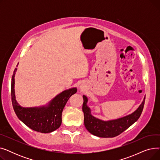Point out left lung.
<instances>
[{
  "label": "left lung",
  "instance_id": "left-lung-1",
  "mask_svg": "<svg viewBox=\"0 0 160 160\" xmlns=\"http://www.w3.org/2000/svg\"><path fill=\"white\" fill-rule=\"evenodd\" d=\"M83 102L82 111L84 115V125L91 134L100 138H114L119 136L131 125L136 122L143 110L145 97L137 110L132 113L121 118L104 121L96 118L91 113L90 108L88 106V98L83 95Z\"/></svg>",
  "mask_w": 160,
  "mask_h": 160
}]
</instances>
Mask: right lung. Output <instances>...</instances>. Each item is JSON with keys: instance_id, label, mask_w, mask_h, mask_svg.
Here are the masks:
<instances>
[{"instance_id": "1", "label": "right lung", "mask_w": 160, "mask_h": 160, "mask_svg": "<svg viewBox=\"0 0 160 160\" xmlns=\"http://www.w3.org/2000/svg\"><path fill=\"white\" fill-rule=\"evenodd\" d=\"M17 69V68L15 69L12 78L11 95L13 110L19 120L32 130L41 133H50L60 128L63 108L69 98L77 93V88L62 91L46 106L23 108L15 99L14 78Z\"/></svg>"}]
</instances>
